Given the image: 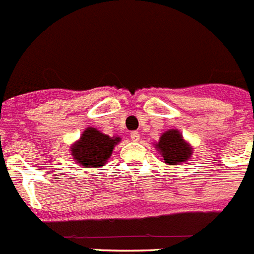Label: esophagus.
Instances as JSON below:
<instances>
[{
    "instance_id": "esophagus-1",
    "label": "esophagus",
    "mask_w": 254,
    "mask_h": 254,
    "mask_svg": "<svg viewBox=\"0 0 254 254\" xmlns=\"http://www.w3.org/2000/svg\"><path fill=\"white\" fill-rule=\"evenodd\" d=\"M131 140L132 141H139L140 140V133L137 131H132L131 132Z\"/></svg>"
}]
</instances>
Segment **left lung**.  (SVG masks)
I'll list each match as a JSON object with an SVG mask.
<instances>
[{
  "instance_id": "obj_1",
  "label": "left lung",
  "mask_w": 254,
  "mask_h": 254,
  "mask_svg": "<svg viewBox=\"0 0 254 254\" xmlns=\"http://www.w3.org/2000/svg\"><path fill=\"white\" fill-rule=\"evenodd\" d=\"M157 148L160 149L165 163H169V165L186 162L192 154V148L184 141L177 129H169L165 132L161 136Z\"/></svg>"
}]
</instances>
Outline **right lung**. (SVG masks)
Here are the masks:
<instances>
[{
	"label": "right lung",
	"instance_id": "obj_1",
	"mask_svg": "<svg viewBox=\"0 0 254 254\" xmlns=\"http://www.w3.org/2000/svg\"><path fill=\"white\" fill-rule=\"evenodd\" d=\"M119 140V137H109L98 129L89 127L83 132L80 140L71 148V153L74 160L83 166H104Z\"/></svg>",
	"mask_w": 254,
	"mask_h": 254
}]
</instances>
